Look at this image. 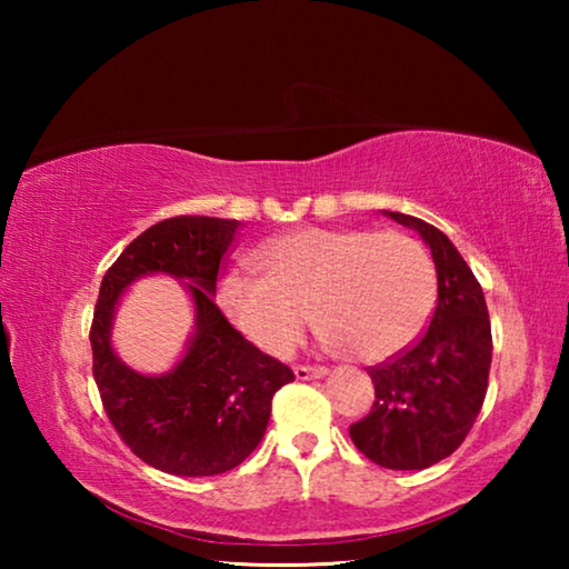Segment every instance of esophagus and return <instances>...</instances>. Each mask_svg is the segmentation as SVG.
<instances>
[{
    "mask_svg": "<svg viewBox=\"0 0 569 569\" xmlns=\"http://www.w3.org/2000/svg\"><path fill=\"white\" fill-rule=\"evenodd\" d=\"M293 373H296V379L308 381V379L326 377V373H329V369H326V366H296Z\"/></svg>",
    "mask_w": 569,
    "mask_h": 569,
    "instance_id": "34e87169",
    "label": "esophagus"
}]
</instances>
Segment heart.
<instances>
[{
    "label": "heart",
    "mask_w": 569,
    "mask_h": 569,
    "mask_svg": "<svg viewBox=\"0 0 569 569\" xmlns=\"http://www.w3.org/2000/svg\"><path fill=\"white\" fill-rule=\"evenodd\" d=\"M256 266L263 276L223 278L218 301L271 356L291 353L316 316L333 349L387 361L419 339L437 303L435 263L399 230L298 228L258 248Z\"/></svg>",
    "instance_id": "heart-1"
}]
</instances>
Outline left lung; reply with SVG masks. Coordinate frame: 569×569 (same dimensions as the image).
<instances>
[{
  "instance_id": "1",
  "label": "left lung",
  "mask_w": 569,
  "mask_h": 569,
  "mask_svg": "<svg viewBox=\"0 0 569 569\" xmlns=\"http://www.w3.org/2000/svg\"><path fill=\"white\" fill-rule=\"evenodd\" d=\"M431 248L439 298L429 329L391 361L371 366V411L349 427L356 449L387 469H427L455 455L485 403L492 326L481 286L455 243L421 218L391 213Z\"/></svg>"
}]
</instances>
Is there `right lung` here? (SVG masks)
Listing matches in <instances>:
<instances>
[{"instance_id":"1","label":"right lung","mask_w":569,"mask_h":569,"mask_svg":"<svg viewBox=\"0 0 569 569\" xmlns=\"http://www.w3.org/2000/svg\"><path fill=\"white\" fill-rule=\"evenodd\" d=\"M240 223L208 216L160 220L104 273L90 329L92 373L120 439L146 465L176 477H213L238 467L266 435L273 393L293 371L243 339L216 306L220 261ZM186 280L197 308L183 359L160 378L122 365L111 349L119 296L142 274Z\"/></svg>"}]
</instances>
